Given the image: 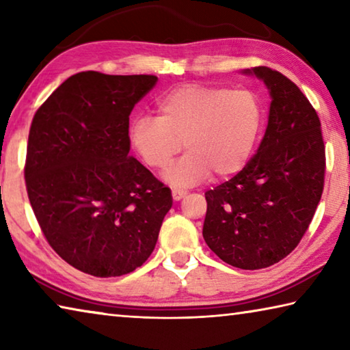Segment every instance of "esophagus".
Here are the masks:
<instances>
[{
    "mask_svg": "<svg viewBox=\"0 0 350 350\" xmlns=\"http://www.w3.org/2000/svg\"><path fill=\"white\" fill-rule=\"evenodd\" d=\"M171 194H173V199L174 200H180L182 198L187 196V191H183V189H173V191H171Z\"/></svg>",
    "mask_w": 350,
    "mask_h": 350,
    "instance_id": "1",
    "label": "esophagus"
}]
</instances>
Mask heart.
Listing matches in <instances>:
<instances>
[{"instance_id":"heart-1","label":"heart","mask_w":350,"mask_h":350,"mask_svg":"<svg viewBox=\"0 0 350 350\" xmlns=\"http://www.w3.org/2000/svg\"><path fill=\"white\" fill-rule=\"evenodd\" d=\"M264 112L256 94L225 86L183 85L157 103V118L137 117L129 126V144L148 168L167 170L174 187H191L210 174H238L250 161L262 129Z\"/></svg>"}]
</instances>
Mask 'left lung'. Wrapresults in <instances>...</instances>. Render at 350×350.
<instances>
[{
  "instance_id": "left-lung-1",
  "label": "left lung",
  "mask_w": 350,
  "mask_h": 350,
  "mask_svg": "<svg viewBox=\"0 0 350 350\" xmlns=\"http://www.w3.org/2000/svg\"><path fill=\"white\" fill-rule=\"evenodd\" d=\"M270 92L267 129L238 174L205 193L204 239L224 262L242 270L270 267L303 239L324 187L321 122L286 75L245 69Z\"/></svg>"
}]
</instances>
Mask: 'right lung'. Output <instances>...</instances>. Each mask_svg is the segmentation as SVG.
<instances>
[{"label":"right lung","instance_id":"obj_1","mask_svg":"<svg viewBox=\"0 0 350 350\" xmlns=\"http://www.w3.org/2000/svg\"><path fill=\"white\" fill-rule=\"evenodd\" d=\"M156 75L69 77L35 112L25 179L49 245L83 273H131L150 258L173 205L129 156V114Z\"/></svg>","mask_w":350,"mask_h":350}]
</instances>
